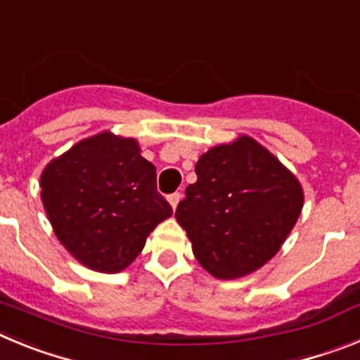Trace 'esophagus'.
<instances>
[{"label":"esophagus","instance_id":"1","mask_svg":"<svg viewBox=\"0 0 360 360\" xmlns=\"http://www.w3.org/2000/svg\"><path fill=\"white\" fill-rule=\"evenodd\" d=\"M180 198H182V196H180V193H173V195L167 196V200H169V203H171V207L176 209V205H178V202H180Z\"/></svg>","mask_w":360,"mask_h":360}]
</instances>
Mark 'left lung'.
<instances>
[{"mask_svg": "<svg viewBox=\"0 0 360 360\" xmlns=\"http://www.w3.org/2000/svg\"><path fill=\"white\" fill-rule=\"evenodd\" d=\"M196 180L178 203L200 265L218 279L252 274L278 254L303 209V187L266 148L247 135L196 162Z\"/></svg>", "mask_w": 360, "mask_h": 360, "instance_id": "8db88e82", "label": "left lung"}]
</instances>
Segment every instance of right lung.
Returning <instances> with one entry per match:
<instances>
[{
  "mask_svg": "<svg viewBox=\"0 0 360 360\" xmlns=\"http://www.w3.org/2000/svg\"><path fill=\"white\" fill-rule=\"evenodd\" d=\"M41 200L65 249L108 274L131 265L149 232L173 214L139 142L110 131L53 158L41 174Z\"/></svg>",
  "mask_w": 360,
  "mask_h": 360,
  "instance_id": "obj_1",
  "label": "right lung"
}]
</instances>
